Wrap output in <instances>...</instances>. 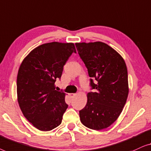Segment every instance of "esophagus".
I'll use <instances>...</instances> for the list:
<instances>
[{
	"mask_svg": "<svg viewBox=\"0 0 151 151\" xmlns=\"http://www.w3.org/2000/svg\"><path fill=\"white\" fill-rule=\"evenodd\" d=\"M70 96L71 98H74L76 96V94H75V93H72V94H70Z\"/></svg>",
	"mask_w": 151,
	"mask_h": 151,
	"instance_id": "obj_1",
	"label": "esophagus"
}]
</instances>
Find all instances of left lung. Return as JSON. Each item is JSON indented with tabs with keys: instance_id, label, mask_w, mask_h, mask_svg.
<instances>
[{
	"instance_id": "8db88e82",
	"label": "left lung",
	"mask_w": 151,
	"mask_h": 151,
	"mask_svg": "<svg viewBox=\"0 0 151 151\" xmlns=\"http://www.w3.org/2000/svg\"><path fill=\"white\" fill-rule=\"evenodd\" d=\"M75 44L94 90L88 93L86 107L79 111L81 122L89 129L102 130L117 120L126 103L129 94L126 63L117 51L103 42Z\"/></svg>"
}]
</instances>
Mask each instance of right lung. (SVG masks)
I'll return each mask as SVG.
<instances>
[{"mask_svg": "<svg viewBox=\"0 0 151 151\" xmlns=\"http://www.w3.org/2000/svg\"><path fill=\"white\" fill-rule=\"evenodd\" d=\"M73 52V43L42 44L23 59L17 76L18 102L23 115L35 128L48 131L61 123L68 108L65 93L55 90V82Z\"/></svg>", "mask_w": 151, "mask_h": 151, "instance_id": "obj_1", "label": "right lung"}]
</instances>
